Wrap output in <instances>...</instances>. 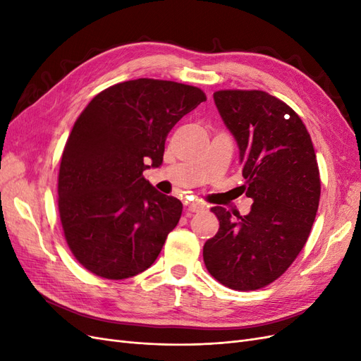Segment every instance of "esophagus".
<instances>
[{
	"instance_id": "1",
	"label": "esophagus",
	"mask_w": 361,
	"mask_h": 361,
	"mask_svg": "<svg viewBox=\"0 0 361 361\" xmlns=\"http://www.w3.org/2000/svg\"><path fill=\"white\" fill-rule=\"evenodd\" d=\"M204 209V204L200 202H188L187 203V212L192 214V212H199Z\"/></svg>"
}]
</instances>
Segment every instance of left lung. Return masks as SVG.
<instances>
[{
	"instance_id": "1",
	"label": "left lung",
	"mask_w": 361,
	"mask_h": 361,
	"mask_svg": "<svg viewBox=\"0 0 361 361\" xmlns=\"http://www.w3.org/2000/svg\"><path fill=\"white\" fill-rule=\"evenodd\" d=\"M214 101L236 140L253 204L244 216L212 207L220 228L204 243L203 260L221 285L255 290L279 279L307 241L321 195L318 162L302 120L276 96L220 90Z\"/></svg>"
}]
</instances>
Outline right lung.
<instances>
[{
  "instance_id": "right-lung-1",
  "label": "right lung",
  "mask_w": 361,
  "mask_h": 361,
  "mask_svg": "<svg viewBox=\"0 0 361 361\" xmlns=\"http://www.w3.org/2000/svg\"><path fill=\"white\" fill-rule=\"evenodd\" d=\"M204 101L197 87L140 78L108 87L85 106L59 173L64 238L85 269L122 280L157 260L182 203L143 171L161 166L171 128Z\"/></svg>"
}]
</instances>
